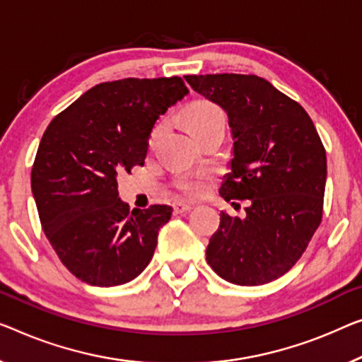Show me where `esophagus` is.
<instances>
[{
	"label": "esophagus",
	"instance_id": "1",
	"mask_svg": "<svg viewBox=\"0 0 362 362\" xmlns=\"http://www.w3.org/2000/svg\"><path fill=\"white\" fill-rule=\"evenodd\" d=\"M193 206L190 203H182V202H177L175 204H174V213L175 214H183V213H188L190 211Z\"/></svg>",
	"mask_w": 362,
	"mask_h": 362
}]
</instances>
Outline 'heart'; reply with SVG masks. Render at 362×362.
<instances>
[{
    "label": "heart",
    "mask_w": 362,
    "mask_h": 362,
    "mask_svg": "<svg viewBox=\"0 0 362 362\" xmlns=\"http://www.w3.org/2000/svg\"><path fill=\"white\" fill-rule=\"evenodd\" d=\"M185 125L190 129V133L202 132V129H206L209 127L216 125H224L226 117L224 112L221 110L219 105H216L211 100H197L188 107L185 110ZM160 132V125L154 128L153 134H151V139H154ZM177 187L180 190L187 193H198L202 192L203 182L202 179H197V177H182V179L177 182Z\"/></svg>",
    "instance_id": "obj_1"
}]
</instances>
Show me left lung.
<instances>
[{"instance_id":"obj_1","label":"left lung","mask_w":362,"mask_h":362,"mask_svg":"<svg viewBox=\"0 0 362 362\" xmlns=\"http://www.w3.org/2000/svg\"><path fill=\"white\" fill-rule=\"evenodd\" d=\"M185 81L228 115L233 159L219 195L250 199L245 218L221 211L208 265L239 286L278 279L299 260L322 221L327 154L314 122L298 102L253 74H192Z\"/></svg>"}]
</instances>
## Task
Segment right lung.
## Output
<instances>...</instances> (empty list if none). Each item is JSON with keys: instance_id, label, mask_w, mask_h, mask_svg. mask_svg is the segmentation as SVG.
<instances>
[{"instance_id": "1", "label": "right lung", "mask_w": 362, "mask_h": 362, "mask_svg": "<svg viewBox=\"0 0 362 362\" xmlns=\"http://www.w3.org/2000/svg\"><path fill=\"white\" fill-rule=\"evenodd\" d=\"M188 94L179 76L102 83L53 118L30 185L42 229L81 281L110 288L148 267L172 208H134L118 198V175L143 165L156 120Z\"/></svg>"}]
</instances>
